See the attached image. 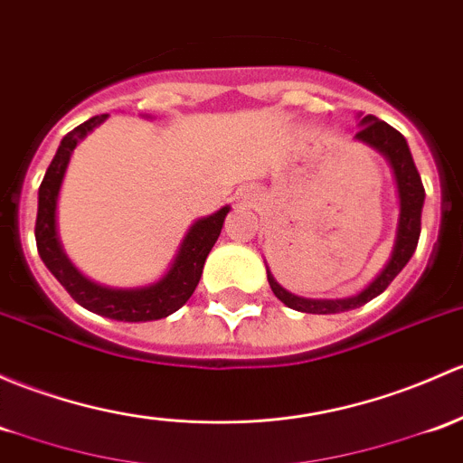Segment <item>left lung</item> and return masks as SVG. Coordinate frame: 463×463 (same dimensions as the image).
<instances>
[{"label": "left lung", "mask_w": 463, "mask_h": 463, "mask_svg": "<svg viewBox=\"0 0 463 463\" xmlns=\"http://www.w3.org/2000/svg\"><path fill=\"white\" fill-rule=\"evenodd\" d=\"M354 137L359 142L371 144L379 153L386 155L391 159L392 170L397 177L399 188V226H397V240L395 248H392V257L386 264V269L377 275V279L362 290L359 295L348 297V299H304L297 297L288 290L281 288L272 275H269L272 293L279 297L288 308L301 310V313H313V315H330V313H344V310L359 308V306L368 304L377 295L391 286V281L402 272L403 266L415 252L417 241H420L421 232V208H424V184H421L420 170H417L415 162H412L411 148H408L406 139L399 130L392 128L386 121L377 119V117L366 115L362 119V128L357 130Z\"/></svg>", "instance_id": "left-lung-1"}]
</instances>
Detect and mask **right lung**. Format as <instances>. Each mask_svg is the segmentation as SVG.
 I'll use <instances>...</instances> for the list:
<instances>
[{
  "mask_svg": "<svg viewBox=\"0 0 463 463\" xmlns=\"http://www.w3.org/2000/svg\"><path fill=\"white\" fill-rule=\"evenodd\" d=\"M104 119L106 115H97L77 126V128H72L61 139L51 166L43 175L42 186H39L35 222L39 257L46 264V269L55 275V279L68 290V295L80 306L89 308L90 313L117 321H153L168 317L175 310L182 308L191 299L194 288H197L199 277H202L203 270V261H206L211 248L215 246L219 232H222L223 219H226L231 208L223 206L215 215L203 217L193 223L188 235L184 237L177 257H175L173 269L157 284L137 290H113L92 284L84 275H80V272L72 269V264L66 260L64 250H61L60 240H57L55 208L72 148Z\"/></svg>",
  "mask_w": 463,
  "mask_h": 463,
  "instance_id": "obj_1",
  "label": "right lung"
}]
</instances>
